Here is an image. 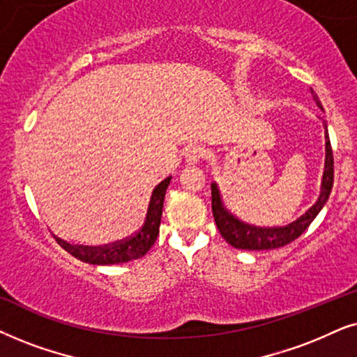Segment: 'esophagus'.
Returning <instances> with one entry per match:
<instances>
[{"mask_svg": "<svg viewBox=\"0 0 357 357\" xmlns=\"http://www.w3.org/2000/svg\"><path fill=\"white\" fill-rule=\"evenodd\" d=\"M184 156H186L188 163H197V161L206 158V150H204L202 146H199V145H192L186 150V155H184Z\"/></svg>", "mask_w": 357, "mask_h": 357, "instance_id": "1", "label": "esophagus"}]
</instances>
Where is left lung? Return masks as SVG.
<instances>
[{
    "mask_svg": "<svg viewBox=\"0 0 357 357\" xmlns=\"http://www.w3.org/2000/svg\"><path fill=\"white\" fill-rule=\"evenodd\" d=\"M312 96L318 104V107H321L320 99H318L313 89H312ZM333 163H335L333 151H331L330 137L326 134V161H325V174H323L320 197H318L315 206H312L301 218H297L296 222L287 227L261 228V227L246 225V223L236 220L231 213H228L225 208H223L220 202V196H218V189L215 184H212V213L220 235L236 250H256V251L281 248V246H286L291 243V241L297 240L298 236L307 230L308 225L313 222V218L318 215V212H320L321 207L325 206L328 197H330L331 188H333V174H335Z\"/></svg>",
    "mask_w": 357,
    "mask_h": 357,
    "instance_id": "left-lung-1",
    "label": "left lung"
}]
</instances>
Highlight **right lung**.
<instances>
[{"mask_svg": "<svg viewBox=\"0 0 357 357\" xmlns=\"http://www.w3.org/2000/svg\"><path fill=\"white\" fill-rule=\"evenodd\" d=\"M169 181L171 178H166L165 181H161L158 186L155 188L149 204V211H146L145 223L142 225L139 231H135V235L129 236V238L114 241V243L104 246L70 245L60 238H56V241H59V245L66 251V253H70L71 256H75L76 259L89 264H119L142 258V256L146 255V251L153 246L156 236H158L161 213H163L165 194L166 189H168Z\"/></svg>", "mask_w": 357, "mask_h": 357, "instance_id": "add662e5", "label": "right lung"}]
</instances>
